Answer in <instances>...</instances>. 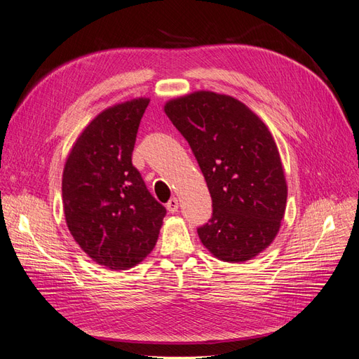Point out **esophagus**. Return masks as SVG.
Listing matches in <instances>:
<instances>
[{"label":"esophagus","mask_w":359,"mask_h":359,"mask_svg":"<svg viewBox=\"0 0 359 359\" xmlns=\"http://www.w3.org/2000/svg\"><path fill=\"white\" fill-rule=\"evenodd\" d=\"M166 208H168V211L169 212H177L178 211V208H180V203H178V199L177 198H172L168 203H166Z\"/></svg>","instance_id":"1"}]
</instances>
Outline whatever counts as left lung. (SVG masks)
<instances>
[{
    "instance_id": "1",
    "label": "left lung",
    "mask_w": 359,
    "mask_h": 359,
    "mask_svg": "<svg viewBox=\"0 0 359 359\" xmlns=\"http://www.w3.org/2000/svg\"><path fill=\"white\" fill-rule=\"evenodd\" d=\"M165 112L186 137L212 199L198 235L223 262L240 264L273 244L286 211L287 184L266 124L232 95L194 91L170 99Z\"/></svg>"
}]
</instances>
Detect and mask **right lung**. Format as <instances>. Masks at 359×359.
Masks as SVG:
<instances>
[{
    "label": "right lung",
    "mask_w": 359,
    "mask_h": 359,
    "mask_svg": "<svg viewBox=\"0 0 359 359\" xmlns=\"http://www.w3.org/2000/svg\"><path fill=\"white\" fill-rule=\"evenodd\" d=\"M148 97L102 111L76 139L62 170V210L69 231L97 265L136 266L153 252L166 215L132 165Z\"/></svg>",
    "instance_id": "add662e5"
}]
</instances>
